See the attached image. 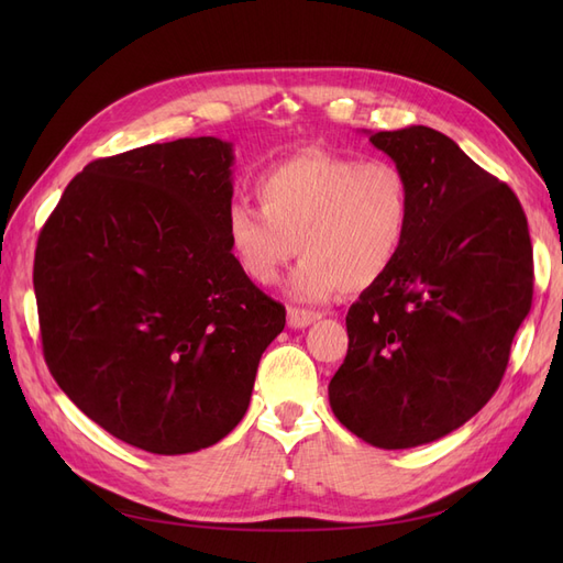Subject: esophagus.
I'll list each match as a JSON object with an SVG mask.
<instances>
[{"instance_id":"1","label":"esophagus","mask_w":563,"mask_h":563,"mask_svg":"<svg viewBox=\"0 0 563 563\" xmlns=\"http://www.w3.org/2000/svg\"><path fill=\"white\" fill-rule=\"evenodd\" d=\"M319 319V312L312 310H300V308H288V327L291 329H305Z\"/></svg>"}]
</instances>
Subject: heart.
<instances>
[{
	"label": "heart",
	"instance_id": "b5f03b06",
	"mask_svg": "<svg viewBox=\"0 0 563 563\" xmlns=\"http://www.w3.org/2000/svg\"><path fill=\"white\" fill-rule=\"evenodd\" d=\"M261 207L234 201L228 242L242 272L269 286L300 251L291 291L329 300L364 291L395 265L411 223V187L389 159H352L305 150L255 178Z\"/></svg>",
	"mask_w": 563,
	"mask_h": 563
}]
</instances>
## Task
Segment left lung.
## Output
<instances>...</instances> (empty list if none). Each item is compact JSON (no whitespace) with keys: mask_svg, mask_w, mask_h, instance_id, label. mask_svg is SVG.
I'll return each instance as SVG.
<instances>
[{"mask_svg":"<svg viewBox=\"0 0 563 563\" xmlns=\"http://www.w3.org/2000/svg\"><path fill=\"white\" fill-rule=\"evenodd\" d=\"M408 178L411 223L387 275L347 312L333 416L378 449H413L465 424L498 389L533 300V249L517 195L430 126L368 133Z\"/></svg>","mask_w":563,"mask_h":563,"instance_id":"1","label":"left lung"}]
</instances>
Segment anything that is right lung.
I'll return each mask as SVG.
<instances>
[{
    "label": "right lung",
    "instance_id": "1",
    "mask_svg": "<svg viewBox=\"0 0 563 563\" xmlns=\"http://www.w3.org/2000/svg\"><path fill=\"white\" fill-rule=\"evenodd\" d=\"M232 143L135 147L77 174L42 228L35 296L51 376L100 428L159 455L244 418L286 323L225 232Z\"/></svg>",
    "mask_w": 563,
    "mask_h": 563
}]
</instances>
